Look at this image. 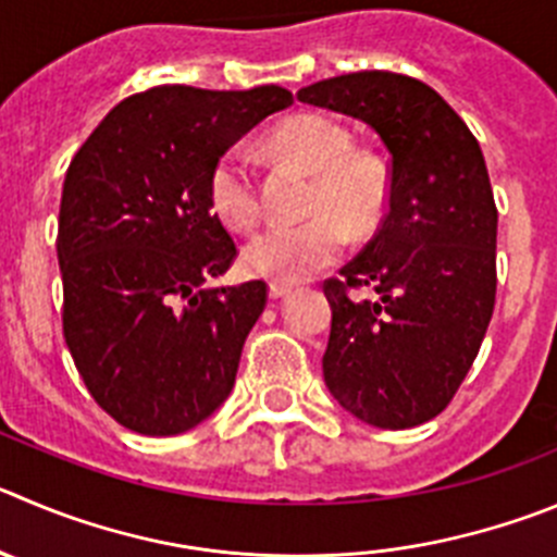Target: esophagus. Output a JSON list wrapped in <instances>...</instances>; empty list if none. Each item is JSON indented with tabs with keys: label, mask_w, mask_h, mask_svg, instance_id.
I'll return each instance as SVG.
<instances>
[{
	"label": "esophagus",
	"mask_w": 557,
	"mask_h": 557,
	"mask_svg": "<svg viewBox=\"0 0 557 557\" xmlns=\"http://www.w3.org/2000/svg\"><path fill=\"white\" fill-rule=\"evenodd\" d=\"M290 294H294V285H288V283L269 285V296H272V299H285V296H290Z\"/></svg>",
	"instance_id": "34e87169"
}]
</instances>
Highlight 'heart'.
Here are the masks:
<instances>
[{
	"label": "heart",
	"instance_id": "1",
	"mask_svg": "<svg viewBox=\"0 0 557 557\" xmlns=\"http://www.w3.org/2000/svg\"><path fill=\"white\" fill-rule=\"evenodd\" d=\"M274 153L294 161L313 184L299 225H269L244 247L242 263L252 277L302 283L337 261L349 231L366 233L387 206V173L373 156L355 150V137L337 117L302 112L269 134ZM208 202L231 231L247 233L261 220V191L252 159L244 148H227L208 173Z\"/></svg>",
	"mask_w": 557,
	"mask_h": 557
}]
</instances>
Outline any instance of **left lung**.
I'll use <instances>...</instances> for the list:
<instances>
[{
    "label": "left lung",
    "instance_id": "left-lung-1",
    "mask_svg": "<svg viewBox=\"0 0 557 557\" xmlns=\"http://www.w3.org/2000/svg\"><path fill=\"white\" fill-rule=\"evenodd\" d=\"M296 98L351 114L389 150L387 214L324 283V382L355 418L412 429L436 418L475 362L497 294V206L481 145L425 82L360 71ZM373 287L376 300L351 289Z\"/></svg>",
    "mask_w": 557,
    "mask_h": 557
}]
</instances>
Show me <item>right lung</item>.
Returning a JSON list of instances; mask_svg holds the SVG:
<instances>
[{"instance_id":"right-lung-1","label":"right lung","mask_w":557,"mask_h":557,"mask_svg":"<svg viewBox=\"0 0 557 557\" xmlns=\"http://www.w3.org/2000/svg\"><path fill=\"white\" fill-rule=\"evenodd\" d=\"M290 103L277 85L150 87L123 98L67 168L62 332L98 407L137 434L195 429L231 396L269 285H206L238 255L208 202V173Z\"/></svg>"}]
</instances>
